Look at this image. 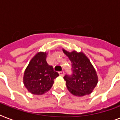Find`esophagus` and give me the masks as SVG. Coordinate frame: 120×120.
Here are the masks:
<instances>
[{
	"mask_svg": "<svg viewBox=\"0 0 120 120\" xmlns=\"http://www.w3.org/2000/svg\"><path fill=\"white\" fill-rule=\"evenodd\" d=\"M58 73H59V75H60V76H62V77H63V76L64 75V71H59V72H58Z\"/></svg>",
	"mask_w": 120,
	"mask_h": 120,
	"instance_id": "34e87169",
	"label": "esophagus"
}]
</instances>
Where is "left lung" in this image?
<instances>
[{"mask_svg":"<svg viewBox=\"0 0 120 120\" xmlns=\"http://www.w3.org/2000/svg\"><path fill=\"white\" fill-rule=\"evenodd\" d=\"M62 50L72 64V75L64 77L68 91L79 97L91 93L98 83V78L88 58L82 52H70L64 49Z\"/></svg>","mask_w":120,"mask_h":120,"instance_id":"8db88e82","label":"left lung"}]
</instances>
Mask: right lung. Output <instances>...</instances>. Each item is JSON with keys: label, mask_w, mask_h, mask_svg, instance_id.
<instances>
[{"label": "right lung", "mask_w": 120, "mask_h": 120, "mask_svg": "<svg viewBox=\"0 0 120 120\" xmlns=\"http://www.w3.org/2000/svg\"><path fill=\"white\" fill-rule=\"evenodd\" d=\"M47 53L39 52L29 62L23 74V85L32 94L41 95L49 91L59 75L47 64Z\"/></svg>", "instance_id": "1"}]
</instances>
